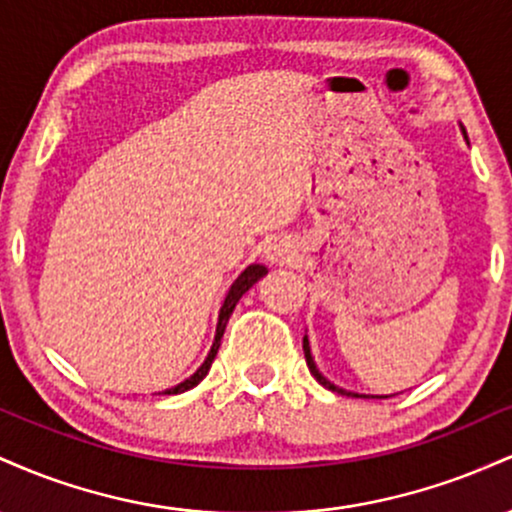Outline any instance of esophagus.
<instances>
[{"instance_id":"1","label":"esophagus","mask_w":512,"mask_h":512,"mask_svg":"<svg viewBox=\"0 0 512 512\" xmlns=\"http://www.w3.org/2000/svg\"><path fill=\"white\" fill-rule=\"evenodd\" d=\"M293 252H291V245L284 243V240H276L267 248V262L272 264H284V262H291Z\"/></svg>"}]
</instances>
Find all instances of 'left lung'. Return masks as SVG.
I'll list each match as a JSON object with an SVG mask.
<instances>
[{
	"instance_id": "obj_1",
	"label": "left lung",
	"mask_w": 512,
	"mask_h": 512,
	"mask_svg": "<svg viewBox=\"0 0 512 512\" xmlns=\"http://www.w3.org/2000/svg\"><path fill=\"white\" fill-rule=\"evenodd\" d=\"M303 351H305V361H308V368H310V373H313V378L317 380V383H320L322 387H327V390H332V392H342V395H354V392H344V390H339L337 385H332L330 380L325 378V375L320 373V370L315 368V361H313V356H310V346H308V337H303ZM354 397H358V395H354ZM375 399H383V397H375Z\"/></svg>"
}]
</instances>
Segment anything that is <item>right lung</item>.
Instances as JSON below:
<instances>
[{"label": "right lung", "mask_w": 512, "mask_h": 512, "mask_svg": "<svg viewBox=\"0 0 512 512\" xmlns=\"http://www.w3.org/2000/svg\"><path fill=\"white\" fill-rule=\"evenodd\" d=\"M264 274H267V269H264L262 264H250V267L245 269V272L240 274L236 281H233L231 291H228L226 301H223V305H221V313H219V325H216V337H214V346H211V351H209L207 361H204L202 366H199L197 373L192 375V378H187L185 383L175 385L173 390H166V395H178V392H185V390H190V387H195V385L202 383V380H204V375L209 373L211 363H214V356H216V351H219V346H221V337H223V332H226V322H228V317H231L233 308H236V303L240 301V296H243V293L248 291L252 284H257V281H260Z\"/></svg>", "instance_id": "right-lung-1"}]
</instances>
